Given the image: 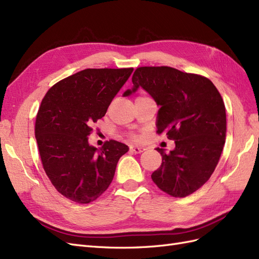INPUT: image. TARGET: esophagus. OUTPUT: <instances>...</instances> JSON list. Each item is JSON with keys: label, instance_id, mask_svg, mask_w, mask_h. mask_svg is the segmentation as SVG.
I'll use <instances>...</instances> for the list:
<instances>
[{"label": "esophagus", "instance_id": "34e87169", "mask_svg": "<svg viewBox=\"0 0 259 259\" xmlns=\"http://www.w3.org/2000/svg\"><path fill=\"white\" fill-rule=\"evenodd\" d=\"M145 149L143 147H138V145H131L130 151L132 153H142Z\"/></svg>", "mask_w": 259, "mask_h": 259}]
</instances>
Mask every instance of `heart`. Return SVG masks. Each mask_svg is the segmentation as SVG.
<instances>
[{"label":"heart","mask_w":259,"mask_h":259,"mask_svg":"<svg viewBox=\"0 0 259 259\" xmlns=\"http://www.w3.org/2000/svg\"><path fill=\"white\" fill-rule=\"evenodd\" d=\"M140 97H142V96H140ZM130 139L131 140H138L139 137L137 135H130Z\"/></svg>","instance_id":"b5f03b06"}]
</instances>
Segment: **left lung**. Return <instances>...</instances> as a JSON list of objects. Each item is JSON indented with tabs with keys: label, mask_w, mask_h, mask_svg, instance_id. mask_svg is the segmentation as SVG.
<instances>
[{
	"label": "left lung",
	"mask_w": 259,
	"mask_h": 259,
	"mask_svg": "<svg viewBox=\"0 0 259 259\" xmlns=\"http://www.w3.org/2000/svg\"><path fill=\"white\" fill-rule=\"evenodd\" d=\"M132 90L144 89L160 106L156 134L175 141L168 154L157 148L162 164L152 181L169 196L183 198L200 188L213 173L225 142L227 115L220 93L209 78L170 66H140Z\"/></svg>",
	"instance_id": "8db88e82"
}]
</instances>
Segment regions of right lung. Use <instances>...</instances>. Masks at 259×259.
Listing matches in <instances>:
<instances>
[{"label":"right lung","mask_w":259,"mask_h":259,"mask_svg":"<svg viewBox=\"0 0 259 259\" xmlns=\"http://www.w3.org/2000/svg\"><path fill=\"white\" fill-rule=\"evenodd\" d=\"M132 71L85 69L61 79L42 98L35 123L39 155L51 184L72 201L90 203L102 196L129 150L115 140L98 150L88 137Z\"/></svg>","instance_id":"obj_1"}]
</instances>
